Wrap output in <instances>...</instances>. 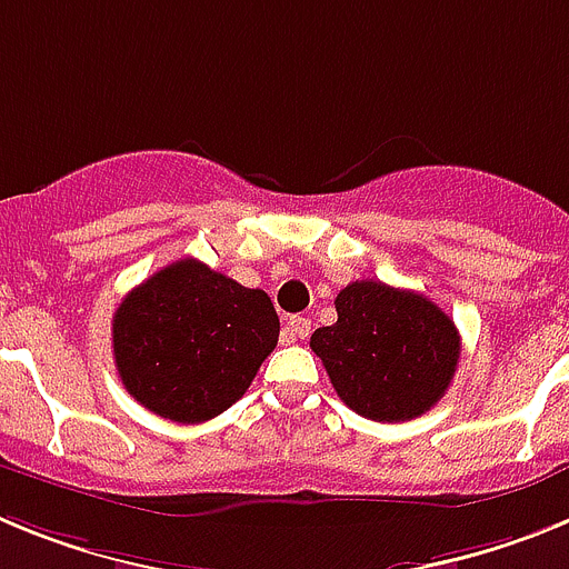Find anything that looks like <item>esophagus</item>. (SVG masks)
<instances>
[{"label": "esophagus", "instance_id": "1", "mask_svg": "<svg viewBox=\"0 0 569 569\" xmlns=\"http://www.w3.org/2000/svg\"><path fill=\"white\" fill-rule=\"evenodd\" d=\"M310 336V319H305V316H293V319H288V325L281 328V341L284 345H290V341L296 339H308Z\"/></svg>", "mask_w": 569, "mask_h": 569}]
</instances>
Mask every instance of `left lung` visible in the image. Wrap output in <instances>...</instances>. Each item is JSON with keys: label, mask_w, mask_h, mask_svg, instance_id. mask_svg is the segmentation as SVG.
<instances>
[{"label": "left lung", "mask_w": 569, "mask_h": 569, "mask_svg": "<svg viewBox=\"0 0 569 569\" xmlns=\"http://www.w3.org/2000/svg\"><path fill=\"white\" fill-rule=\"evenodd\" d=\"M336 325L310 347L350 410L373 421H410L445 396L461 336L453 319L413 290L361 279L336 296Z\"/></svg>", "instance_id": "obj_1"}]
</instances>
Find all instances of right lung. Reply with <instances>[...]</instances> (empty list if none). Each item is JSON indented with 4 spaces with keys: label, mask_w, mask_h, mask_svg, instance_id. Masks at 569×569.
<instances>
[{
    "label": "right lung",
    "mask_w": 569,
    "mask_h": 569,
    "mask_svg": "<svg viewBox=\"0 0 569 569\" xmlns=\"http://www.w3.org/2000/svg\"><path fill=\"white\" fill-rule=\"evenodd\" d=\"M276 341L270 296L199 259L153 273L113 313V359L124 390L179 425H199L236 405Z\"/></svg>",
    "instance_id": "add662e5"
}]
</instances>
